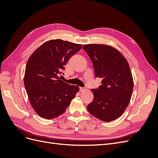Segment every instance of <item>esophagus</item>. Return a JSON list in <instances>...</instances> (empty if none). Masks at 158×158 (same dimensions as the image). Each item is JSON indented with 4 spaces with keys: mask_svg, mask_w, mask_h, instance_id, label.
Segmentation results:
<instances>
[{
    "mask_svg": "<svg viewBox=\"0 0 158 158\" xmlns=\"http://www.w3.org/2000/svg\"><path fill=\"white\" fill-rule=\"evenodd\" d=\"M84 90H85V88H82V87H80V92H83V91H84Z\"/></svg>",
    "mask_w": 158,
    "mask_h": 158,
    "instance_id": "esophagus-1",
    "label": "esophagus"
}]
</instances>
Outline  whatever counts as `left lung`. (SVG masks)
Masks as SVG:
<instances>
[{
	"label": "left lung",
	"instance_id": "obj_1",
	"mask_svg": "<svg viewBox=\"0 0 158 158\" xmlns=\"http://www.w3.org/2000/svg\"><path fill=\"white\" fill-rule=\"evenodd\" d=\"M92 60L95 77L102 78L98 89H92L94 100L87 106L93 116L105 122L120 117L130 103L134 82L125 57L114 47L103 44L83 47Z\"/></svg>",
	"mask_w": 158,
	"mask_h": 158
}]
</instances>
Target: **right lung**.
<instances>
[{
  "label": "right lung",
  "instance_id": "1",
  "mask_svg": "<svg viewBox=\"0 0 158 158\" xmlns=\"http://www.w3.org/2000/svg\"><path fill=\"white\" fill-rule=\"evenodd\" d=\"M82 47L67 41L51 40L30 56L23 82L31 106L41 117L52 119L59 117L79 92L78 86L64 82L58 74Z\"/></svg>",
  "mask_w": 158,
  "mask_h": 158
}]
</instances>
